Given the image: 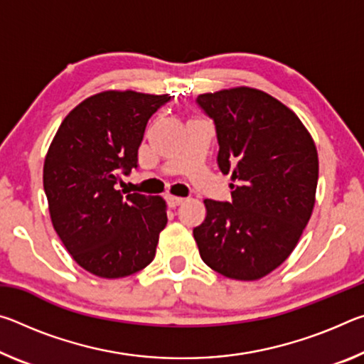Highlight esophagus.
Listing matches in <instances>:
<instances>
[{
	"label": "esophagus",
	"instance_id": "1",
	"mask_svg": "<svg viewBox=\"0 0 364 364\" xmlns=\"http://www.w3.org/2000/svg\"><path fill=\"white\" fill-rule=\"evenodd\" d=\"M167 199H168V204H170L171 207L181 205V204H183V202H184V200H186V199H184V197H178V196H168V197H167Z\"/></svg>",
	"mask_w": 364,
	"mask_h": 364
}]
</instances>
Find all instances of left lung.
<instances>
[{
    "mask_svg": "<svg viewBox=\"0 0 364 364\" xmlns=\"http://www.w3.org/2000/svg\"><path fill=\"white\" fill-rule=\"evenodd\" d=\"M213 119L218 167L231 173V202L205 199L193 230L207 267L257 281L292 254L315 207L318 152L291 109L264 91L237 86L197 96Z\"/></svg>",
    "mask_w": 364,
    "mask_h": 364,
    "instance_id": "1",
    "label": "left lung"
}]
</instances>
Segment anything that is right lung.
Returning <instances> with one entry per match:
<instances>
[{
  "label": "right lung",
  "instance_id": "right-lung-1",
  "mask_svg": "<svg viewBox=\"0 0 364 364\" xmlns=\"http://www.w3.org/2000/svg\"><path fill=\"white\" fill-rule=\"evenodd\" d=\"M168 101V95L102 91L70 110L49 146L43 186L53 226L91 274L125 278L156 257L167 204L159 196H123L117 183L138 167L147 122Z\"/></svg>",
  "mask_w": 364,
  "mask_h": 364
}]
</instances>
